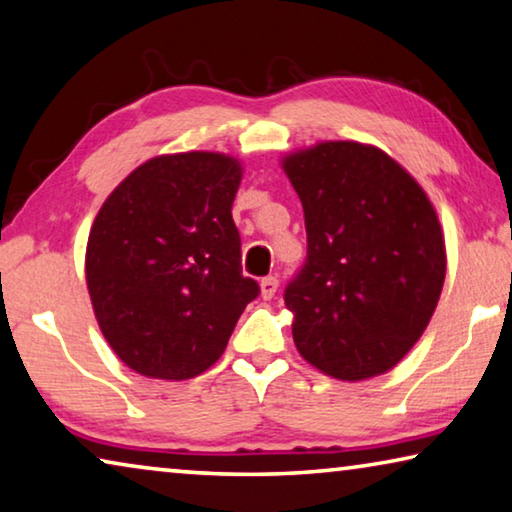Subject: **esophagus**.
Instances as JSON below:
<instances>
[{"mask_svg": "<svg viewBox=\"0 0 512 512\" xmlns=\"http://www.w3.org/2000/svg\"><path fill=\"white\" fill-rule=\"evenodd\" d=\"M259 289H262V299L271 301L273 296H276V292H278V278L276 276L264 278L262 282H259Z\"/></svg>", "mask_w": 512, "mask_h": 512, "instance_id": "esophagus-1", "label": "esophagus"}]
</instances>
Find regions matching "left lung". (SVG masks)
<instances>
[{
  "label": "left lung",
  "instance_id": "left-lung-1",
  "mask_svg": "<svg viewBox=\"0 0 512 512\" xmlns=\"http://www.w3.org/2000/svg\"><path fill=\"white\" fill-rule=\"evenodd\" d=\"M303 204L308 257L285 289L294 345L329 377L398 365L430 324L446 243L425 190L384 151L319 142L282 158Z\"/></svg>",
  "mask_w": 512,
  "mask_h": 512
}]
</instances>
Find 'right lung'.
<instances>
[{
	"label": "right lung",
	"instance_id": "add662e5",
	"mask_svg": "<svg viewBox=\"0 0 512 512\" xmlns=\"http://www.w3.org/2000/svg\"><path fill=\"white\" fill-rule=\"evenodd\" d=\"M243 167L216 151L156 156L112 190L85 257L96 322L151 379H193L225 352L259 285L241 273L232 202Z\"/></svg>",
	"mask_w": 512,
	"mask_h": 512
}]
</instances>
